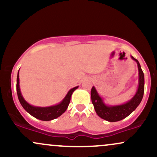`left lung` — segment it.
I'll return each instance as SVG.
<instances>
[{
  "label": "left lung",
  "mask_w": 157,
  "mask_h": 157,
  "mask_svg": "<svg viewBox=\"0 0 157 157\" xmlns=\"http://www.w3.org/2000/svg\"><path fill=\"white\" fill-rule=\"evenodd\" d=\"M133 60L137 63L139 71L138 88L136 92L130 100L120 105H108L104 102L102 97H100L97 91L93 86L91 91V102L94 107L97 114L100 118L109 122H117L123 120L131 114L137 108L143 97L145 89V77L139 61L131 56Z\"/></svg>",
  "instance_id": "obj_1"
}]
</instances>
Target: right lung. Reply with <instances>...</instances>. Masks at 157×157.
Segmentation results:
<instances>
[{
	"instance_id": "add662e5",
	"label": "right lung",
	"mask_w": 157,
	"mask_h": 157,
	"mask_svg": "<svg viewBox=\"0 0 157 157\" xmlns=\"http://www.w3.org/2000/svg\"><path fill=\"white\" fill-rule=\"evenodd\" d=\"M20 70V69H19ZM79 86L70 89L66 94V95L63 99V100L59 103L56 105L47 106V107H39V106H35L27 102L25 99L23 98L22 94H21V89H20V80H19V71L17 72V94L18 97V100L21 102V105L23 108L31 114L32 117L38 119L40 120L43 121H50V120H55V119L59 117L67 109L68 105H69L70 100H71V97L74 91L76 90Z\"/></svg>"
}]
</instances>
